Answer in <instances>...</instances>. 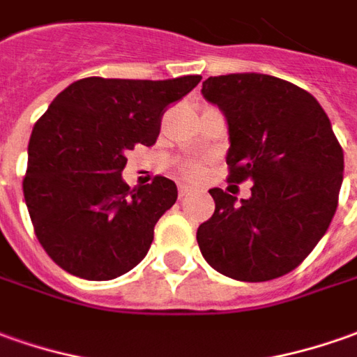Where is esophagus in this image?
Here are the masks:
<instances>
[{
    "instance_id": "1",
    "label": "esophagus",
    "mask_w": 357,
    "mask_h": 357,
    "mask_svg": "<svg viewBox=\"0 0 357 357\" xmlns=\"http://www.w3.org/2000/svg\"><path fill=\"white\" fill-rule=\"evenodd\" d=\"M189 193H191V188H189V185H185V183H179V185H178V195H179V199L188 197Z\"/></svg>"
}]
</instances>
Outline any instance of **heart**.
Masks as SVG:
<instances>
[{"instance_id": "heart-1", "label": "heart", "mask_w": 357, "mask_h": 357, "mask_svg": "<svg viewBox=\"0 0 357 357\" xmlns=\"http://www.w3.org/2000/svg\"><path fill=\"white\" fill-rule=\"evenodd\" d=\"M181 174L189 179H199L203 176V168H201L199 164L189 162V164H183V166H181Z\"/></svg>"}]
</instances>
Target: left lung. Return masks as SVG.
Listing matches in <instances>:
<instances>
[{
  "label": "left lung",
  "instance_id": "1",
  "mask_svg": "<svg viewBox=\"0 0 357 357\" xmlns=\"http://www.w3.org/2000/svg\"><path fill=\"white\" fill-rule=\"evenodd\" d=\"M229 121L230 183L252 179V197L209 189L215 213L197 229L211 268L238 281L293 271L319 244L338 207L344 152L314 97L266 74L203 82Z\"/></svg>",
  "mask_w": 357,
  "mask_h": 357
}]
</instances>
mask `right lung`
Wrapping results in <instances>:
<instances>
[{
  "label": "right lung",
  "instance_id": "add662e5",
  "mask_svg": "<svg viewBox=\"0 0 357 357\" xmlns=\"http://www.w3.org/2000/svg\"><path fill=\"white\" fill-rule=\"evenodd\" d=\"M201 76L174 79L84 77L68 86L33 127L23 193L40 246L62 270L115 280L146 256L178 188L156 176L130 189L128 150L156 142L166 109Z\"/></svg>",
  "mask_w": 357,
  "mask_h": 357
}]
</instances>
